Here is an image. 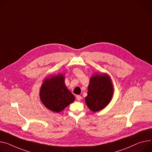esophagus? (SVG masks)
<instances>
[{
	"label": "esophagus",
	"instance_id": "esophagus-1",
	"mask_svg": "<svg viewBox=\"0 0 152 152\" xmlns=\"http://www.w3.org/2000/svg\"><path fill=\"white\" fill-rule=\"evenodd\" d=\"M77 99L78 100V101H80V100H81V99H82V97H81L80 96H77Z\"/></svg>",
	"mask_w": 152,
	"mask_h": 152
}]
</instances>
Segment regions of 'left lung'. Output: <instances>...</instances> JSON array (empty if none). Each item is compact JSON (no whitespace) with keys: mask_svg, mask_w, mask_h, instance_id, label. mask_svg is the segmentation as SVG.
<instances>
[{"mask_svg":"<svg viewBox=\"0 0 152 152\" xmlns=\"http://www.w3.org/2000/svg\"><path fill=\"white\" fill-rule=\"evenodd\" d=\"M113 92V85L108 75H93L88 86V96L85 97L87 106L93 112L102 110L110 103Z\"/></svg>","mask_w":152,"mask_h":152,"instance_id":"1","label":"left lung"}]
</instances>
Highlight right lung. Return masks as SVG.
Masks as SVG:
<instances>
[{"label": "right lung", "mask_w": 152, "mask_h": 152, "mask_svg": "<svg viewBox=\"0 0 152 152\" xmlns=\"http://www.w3.org/2000/svg\"><path fill=\"white\" fill-rule=\"evenodd\" d=\"M40 99L50 110L59 113L75 100V97L64 83L63 75L45 79L40 91Z\"/></svg>", "instance_id": "1"}]
</instances>
